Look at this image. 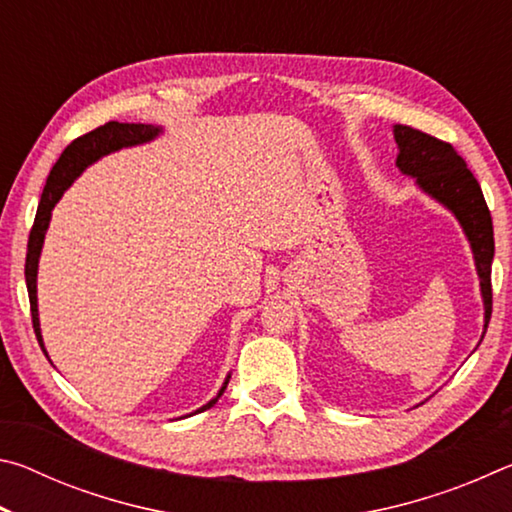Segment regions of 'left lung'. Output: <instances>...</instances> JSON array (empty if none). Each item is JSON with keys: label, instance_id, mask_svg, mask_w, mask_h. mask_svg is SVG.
<instances>
[{"label": "left lung", "instance_id": "8db88e82", "mask_svg": "<svg viewBox=\"0 0 512 512\" xmlns=\"http://www.w3.org/2000/svg\"><path fill=\"white\" fill-rule=\"evenodd\" d=\"M393 135L397 142V169L413 178L422 194L454 214L470 244L483 300V341L492 314L490 273L492 257H495V235H492V216L481 187L452 144L402 124L393 126Z\"/></svg>", "mask_w": 512, "mask_h": 512}]
</instances>
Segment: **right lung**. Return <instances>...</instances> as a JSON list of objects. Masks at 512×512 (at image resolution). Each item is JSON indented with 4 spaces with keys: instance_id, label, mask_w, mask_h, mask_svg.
<instances>
[{
    "instance_id": "1",
    "label": "right lung",
    "mask_w": 512,
    "mask_h": 512,
    "mask_svg": "<svg viewBox=\"0 0 512 512\" xmlns=\"http://www.w3.org/2000/svg\"><path fill=\"white\" fill-rule=\"evenodd\" d=\"M164 128L162 126H153V124H119V121H108L99 128H94L92 133L79 137L72 144L67 146L60 155L58 162L51 169L47 185L42 189L40 196V205H38V214L36 221H33L31 235H29V246H27V266H24V277H27V291H29V302H31V316H33V329H36L38 343L42 352L45 350V341H42V332H40V314H38V262H40V253L42 246H45V235L51 221V210H54L56 203L63 198L69 187L81 173L101 160L103 155H110L121 149H131V146H140L146 142H153L155 137L162 135ZM230 381V372L225 377L223 386L219 388L210 402L203 404L201 409H196L194 413H203L219 402V397L223 395L225 386ZM189 413V415H194ZM185 418V415H183Z\"/></svg>"
}]
</instances>
